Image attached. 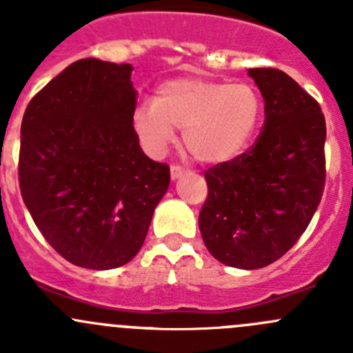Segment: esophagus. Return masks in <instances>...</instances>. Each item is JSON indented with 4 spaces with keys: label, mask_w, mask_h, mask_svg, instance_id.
I'll return each mask as SVG.
<instances>
[{
    "label": "esophagus",
    "mask_w": 353,
    "mask_h": 353,
    "mask_svg": "<svg viewBox=\"0 0 353 353\" xmlns=\"http://www.w3.org/2000/svg\"><path fill=\"white\" fill-rule=\"evenodd\" d=\"M183 174H186V169H183V167H181V165H172V167H170V177H172V181L179 179V177L183 176Z\"/></svg>",
    "instance_id": "esophagus-1"
}]
</instances>
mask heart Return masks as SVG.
Instances as JSON below:
<instances>
[{"label": "heart", "instance_id": "b5f03b06", "mask_svg": "<svg viewBox=\"0 0 353 353\" xmlns=\"http://www.w3.org/2000/svg\"><path fill=\"white\" fill-rule=\"evenodd\" d=\"M261 117V99L248 83L177 78L159 87L154 104H140L133 128L145 147L162 154L174 130L198 162L222 163L248 147Z\"/></svg>", "mask_w": 353, "mask_h": 353}]
</instances>
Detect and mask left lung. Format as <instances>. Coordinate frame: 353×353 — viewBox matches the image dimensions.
I'll return each mask as SVG.
<instances>
[{"label": "left lung", "mask_w": 353, "mask_h": 353, "mask_svg": "<svg viewBox=\"0 0 353 353\" xmlns=\"http://www.w3.org/2000/svg\"><path fill=\"white\" fill-rule=\"evenodd\" d=\"M265 101L261 134L248 152L205 172L199 232L232 268L272 265L299 241L325 190L326 123L318 102L275 68H251Z\"/></svg>", "instance_id": "obj_1"}]
</instances>
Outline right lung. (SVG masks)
Here are the masks:
<instances>
[{"instance_id":"1","label":"right lung","mask_w":353,"mask_h":353,"mask_svg":"<svg viewBox=\"0 0 353 353\" xmlns=\"http://www.w3.org/2000/svg\"><path fill=\"white\" fill-rule=\"evenodd\" d=\"M131 71L128 63L74 61L23 114V203L54 251L81 268L130 263L170 183L169 165L143 154L133 128Z\"/></svg>"}]
</instances>
